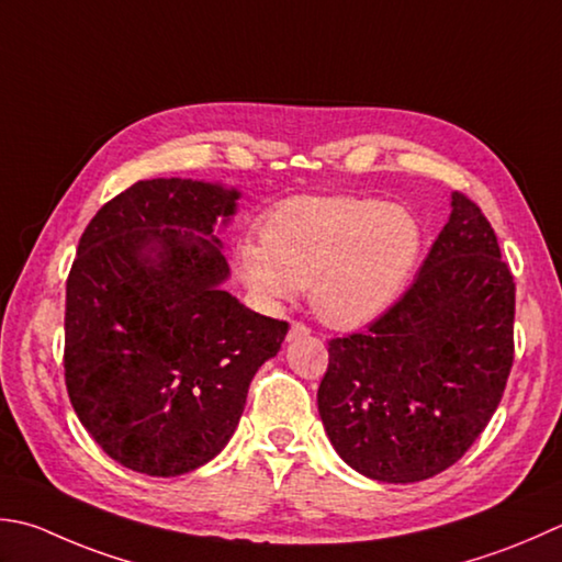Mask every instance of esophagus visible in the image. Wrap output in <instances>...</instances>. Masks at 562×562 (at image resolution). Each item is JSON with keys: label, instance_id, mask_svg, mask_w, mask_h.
Segmentation results:
<instances>
[{"label": "esophagus", "instance_id": "esophagus-1", "mask_svg": "<svg viewBox=\"0 0 562 562\" xmlns=\"http://www.w3.org/2000/svg\"><path fill=\"white\" fill-rule=\"evenodd\" d=\"M304 336H310V326H304V324H300V322H294V324L290 326L288 340H296V338H304Z\"/></svg>", "mask_w": 562, "mask_h": 562}]
</instances>
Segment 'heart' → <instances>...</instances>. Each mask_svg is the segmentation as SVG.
<instances>
[{"mask_svg": "<svg viewBox=\"0 0 562 562\" xmlns=\"http://www.w3.org/2000/svg\"><path fill=\"white\" fill-rule=\"evenodd\" d=\"M422 248L409 209L368 196H294L268 214L262 240H240L236 258L260 304H288L306 284L322 322L356 328L400 302Z\"/></svg>", "mask_w": 562, "mask_h": 562, "instance_id": "heart-1", "label": "heart"}]
</instances>
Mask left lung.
I'll list each match as a JSON object with an SVG mask.
<instances>
[{"instance_id":"left-lung-1","label":"left lung","mask_w":562,"mask_h":562,"mask_svg":"<svg viewBox=\"0 0 562 562\" xmlns=\"http://www.w3.org/2000/svg\"><path fill=\"white\" fill-rule=\"evenodd\" d=\"M514 360V278L468 196L402 300L368 331L328 340L318 416L336 453L392 485L443 472L475 443Z\"/></svg>"}]
</instances>
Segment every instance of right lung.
Masks as SVG:
<instances>
[{
    "label": "right lung",
    "instance_id": "add662e5",
    "mask_svg": "<svg viewBox=\"0 0 562 562\" xmlns=\"http://www.w3.org/2000/svg\"><path fill=\"white\" fill-rule=\"evenodd\" d=\"M236 187L131 184L85 228L65 292V384L77 419L128 470L178 477L222 453L288 322L224 290L216 228Z\"/></svg>",
    "mask_w": 562,
    "mask_h": 562
}]
</instances>
